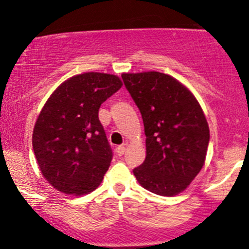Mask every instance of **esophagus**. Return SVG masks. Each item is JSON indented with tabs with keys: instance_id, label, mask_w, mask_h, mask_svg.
<instances>
[{
	"instance_id": "esophagus-1",
	"label": "esophagus",
	"mask_w": 249,
	"mask_h": 249,
	"mask_svg": "<svg viewBox=\"0 0 249 249\" xmlns=\"http://www.w3.org/2000/svg\"><path fill=\"white\" fill-rule=\"evenodd\" d=\"M124 152H125V145L124 143V145H120V146H117L116 147V153H117V156H124Z\"/></svg>"
}]
</instances>
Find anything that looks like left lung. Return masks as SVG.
<instances>
[{"label":"left lung","instance_id":"8db88e82","mask_svg":"<svg viewBox=\"0 0 249 249\" xmlns=\"http://www.w3.org/2000/svg\"><path fill=\"white\" fill-rule=\"evenodd\" d=\"M121 77L145 127L146 159L133 173L153 194L178 195L204 165L210 134L202 108L168 74L151 71Z\"/></svg>","mask_w":249,"mask_h":249}]
</instances>
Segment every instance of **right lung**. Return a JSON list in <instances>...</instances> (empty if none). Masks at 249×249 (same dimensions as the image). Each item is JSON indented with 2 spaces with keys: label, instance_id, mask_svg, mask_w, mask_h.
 I'll return each instance as SVG.
<instances>
[{
  "label": "right lung",
  "instance_id": "obj_1",
  "mask_svg": "<svg viewBox=\"0 0 249 249\" xmlns=\"http://www.w3.org/2000/svg\"><path fill=\"white\" fill-rule=\"evenodd\" d=\"M122 82L114 74L87 72L64 82L51 95L33 130V149L42 176L68 195L100 185L113 151L98 109Z\"/></svg>",
  "mask_w": 249,
  "mask_h": 249
}]
</instances>
